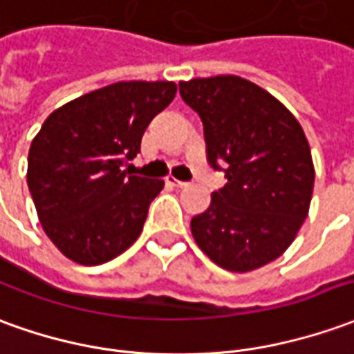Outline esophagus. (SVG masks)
I'll return each mask as SVG.
<instances>
[{
    "mask_svg": "<svg viewBox=\"0 0 354 354\" xmlns=\"http://www.w3.org/2000/svg\"><path fill=\"white\" fill-rule=\"evenodd\" d=\"M167 184L174 185V187H184V185H187V182H182V180H178L174 176H167Z\"/></svg>",
    "mask_w": 354,
    "mask_h": 354,
    "instance_id": "obj_1",
    "label": "esophagus"
}]
</instances>
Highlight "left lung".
Instances as JSON below:
<instances>
[{
  "label": "left lung",
  "mask_w": 354,
  "mask_h": 354,
  "mask_svg": "<svg viewBox=\"0 0 354 354\" xmlns=\"http://www.w3.org/2000/svg\"><path fill=\"white\" fill-rule=\"evenodd\" d=\"M180 95L201 117L209 165H222L228 180L192 218L195 243L220 268L239 274L276 261L303 226L315 187L299 120L236 74L180 82Z\"/></svg>",
  "instance_id": "8db88e82"
}]
</instances>
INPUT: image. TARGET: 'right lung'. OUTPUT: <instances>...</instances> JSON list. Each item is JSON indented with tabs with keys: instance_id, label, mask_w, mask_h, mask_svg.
I'll use <instances>...</instances> for the list:
<instances>
[{
	"instance_id": "right-lung-1",
	"label": "right lung",
	"mask_w": 354,
	"mask_h": 354,
	"mask_svg": "<svg viewBox=\"0 0 354 354\" xmlns=\"http://www.w3.org/2000/svg\"><path fill=\"white\" fill-rule=\"evenodd\" d=\"M174 95L176 84L169 80L109 84L55 109L41 124L26 182L41 228L66 259L97 266L140 237L165 182L122 167Z\"/></svg>"
}]
</instances>
